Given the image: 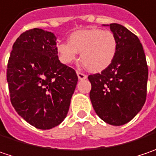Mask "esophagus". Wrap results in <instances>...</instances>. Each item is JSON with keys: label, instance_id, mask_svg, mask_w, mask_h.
<instances>
[{"label": "esophagus", "instance_id": "34e87169", "mask_svg": "<svg viewBox=\"0 0 156 156\" xmlns=\"http://www.w3.org/2000/svg\"><path fill=\"white\" fill-rule=\"evenodd\" d=\"M77 75H78L79 80H84V79L87 78V75L82 73V72H80V71H77Z\"/></svg>", "mask_w": 156, "mask_h": 156}]
</instances>
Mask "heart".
Segmentation results:
<instances>
[{"label":"heart","mask_w":156,"mask_h":156,"mask_svg":"<svg viewBox=\"0 0 156 156\" xmlns=\"http://www.w3.org/2000/svg\"><path fill=\"white\" fill-rule=\"evenodd\" d=\"M57 50L64 63L74 62L79 52L82 62L90 71L101 72L112 63L118 42L112 31L92 28L72 33L68 43H59Z\"/></svg>","instance_id":"heart-1"}]
</instances>
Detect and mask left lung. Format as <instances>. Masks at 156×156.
<instances>
[{
	"label": "left lung",
	"instance_id": "8db88e82",
	"mask_svg": "<svg viewBox=\"0 0 156 156\" xmlns=\"http://www.w3.org/2000/svg\"><path fill=\"white\" fill-rule=\"evenodd\" d=\"M110 29L117 38V53L107 68L88 76L90 98L101 119L122 126L132 120L144 105L148 68L138 37L119 23H111Z\"/></svg>",
	"mask_w": 156,
	"mask_h": 156
}]
</instances>
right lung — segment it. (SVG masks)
Wrapping results in <instances>:
<instances>
[{"instance_id":"obj_1","label":"right lung","mask_w":156,"mask_h":156,"mask_svg":"<svg viewBox=\"0 0 156 156\" xmlns=\"http://www.w3.org/2000/svg\"><path fill=\"white\" fill-rule=\"evenodd\" d=\"M57 36L30 29L17 37L8 61L10 101L36 128L57 126L66 117L78 77L58 57Z\"/></svg>"}]
</instances>
